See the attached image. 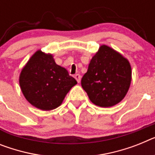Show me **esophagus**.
<instances>
[{
	"label": "esophagus",
	"mask_w": 155,
	"mask_h": 155,
	"mask_svg": "<svg viewBox=\"0 0 155 155\" xmlns=\"http://www.w3.org/2000/svg\"><path fill=\"white\" fill-rule=\"evenodd\" d=\"M74 78L76 79L78 83L81 82V77L80 74H77L74 75Z\"/></svg>",
	"instance_id": "esophagus-1"
}]
</instances>
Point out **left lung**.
<instances>
[{
  "label": "left lung",
  "mask_w": 155,
  "mask_h": 155,
  "mask_svg": "<svg viewBox=\"0 0 155 155\" xmlns=\"http://www.w3.org/2000/svg\"><path fill=\"white\" fill-rule=\"evenodd\" d=\"M131 80L132 69L128 59L104 45L91 59L81 78V86L95 105L110 107L124 99Z\"/></svg>",
  "instance_id": "obj_1"
}]
</instances>
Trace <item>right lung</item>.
Listing matches in <instances>:
<instances>
[{
  "label": "right lung",
  "mask_w": 155,
  "mask_h": 155,
  "mask_svg": "<svg viewBox=\"0 0 155 155\" xmlns=\"http://www.w3.org/2000/svg\"><path fill=\"white\" fill-rule=\"evenodd\" d=\"M77 81L68 71L55 63L51 54L41 50L31 56L19 76V84L26 100L42 110L61 105Z\"/></svg>",
  "instance_id": "add662e5"
}]
</instances>
